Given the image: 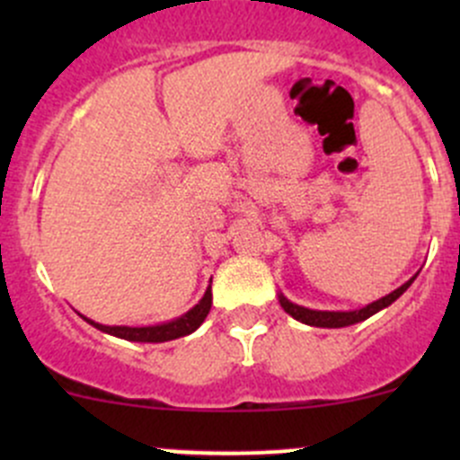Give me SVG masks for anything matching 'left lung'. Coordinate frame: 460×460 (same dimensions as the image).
<instances>
[{"mask_svg":"<svg viewBox=\"0 0 460 460\" xmlns=\"http://www.w3.org/2000/svg\"><path fill=\"white\" fill-rule=\"evenodd\" d=\"M411 282H414V278H411V280H407L402 287H398L396 291H392V294L385 296V298L376 300V303L367 305V307H363V309H356V312H314V309L300 307V305L289 303L285 296H280V305H282V309L289 314V316H294L296 320H300V323H305V324H312V327H329V329L347 327V324L360 323V320L374 316V314L380 312V309L389 307L394 300L401 298V296L405 294L407 287H410Z\"/></svg>","mask_w":460,"mask_h":460,"instance_id":"8db88e82","label":"left lung"}]
</instances>
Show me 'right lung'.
<instances>
[{"mask_svg": "<svg viewBox=\"0 0 460 460\" xmlns=\"http://www.w3.org/2000/svg\"><path fill=\"white\" fill-rule=\"evenodd\" d=\"M208 309H211V287L204 291V298L191 309V312H187L178 320H171V323L155 324V327H106V324H97L93 323V320H88V323H91L93 327L100 329V332L124 338V341L164 342V341H175V338H182L187 336V333L196 332V329L204 323V318H207Z\"/></svg>", "mask_w": 460, "mask_h": 460, "instance_id": "add662e5", "label": "right lung"}]
</instances>
